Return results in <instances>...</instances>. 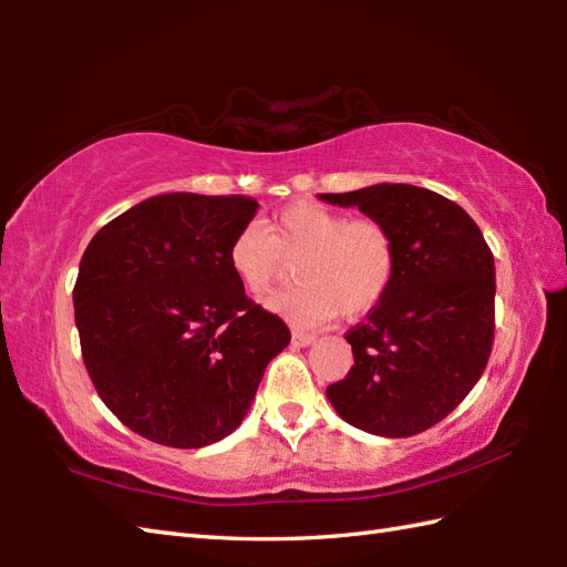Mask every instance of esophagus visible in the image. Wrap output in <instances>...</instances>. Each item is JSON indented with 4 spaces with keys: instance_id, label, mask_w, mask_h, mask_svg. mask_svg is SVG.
Listing matches in <instances>:
<instances>
[{
    "instance_id": "esophagus-1",
    "label": "esophagus",
    "mask_w": 567,
    "mask_h": 567,
    "mask_svg": "<svg viewBox=\"0 0 567 567\" xmlns=\"http://www.w3.org/2000/svg\"><path fill=\"white\" fill-rule=\"evenodd\" d=\"M315 339H317V336L315 333H305V331H292V343L295 346H311V343H315Z\"/></svg>"
}]
</instances>
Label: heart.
<instances>
[{"mask_svg": "<svg viewBox=\"0 0 567 567\" xmlns=\"http://www.w3.org/2000/svg\"><path fill=\"white\" fill-rule=\"evenodd\" d=\"M297 258L299 285L268 299L272 311L295 323L365 317L390 292L396 272V244L388 224L319 202L287 204L268 228L248 221L228 244V265L252 297L268 295Z\"/></svg>", "mask_w": 567, "mask_h": 567, "instance_id": "1", "label": "heart"}]
</instances>
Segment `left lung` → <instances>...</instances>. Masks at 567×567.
Segmentation results:
<instances>
[{
    "instance_id": "left-lung-1",
    "label": "left lung",
    "mask_w": 567,
    "mask_h": 567,
    "mask_svg": "<svg viewBox=\"0 0 567 567\" xmlns=\"http://www.w3.org/2000/svg\"><path fill=\"white\" fill-rule=\"evenodd\" d=\"M319 197L375 216L396 244L390 292L346 331L353 365L327 396L355 429L414 436L483 378L495 343V258L467 212L431 189L372 185Z\"/></svg>"
}]
</instances>
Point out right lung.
<instances>
[{
  "instance_id": "1",
  "label": "right lung",
  "mask_w": 567,
  "mask_h": 567,
  "mask_svg": "<svg viewBox=\"0 0 567 567\" xmlns=\"http://www.w3.org/2000/svg\"><path fill=\"white\" fill-rule=\"evenodd\" d=\"M256 209L246 195H158L84 250L72 290L84 368L138 436L171 449L221 441L290 343L287 323L252 302L228 265V244Z\"/></svg>"
}]
</instances>
